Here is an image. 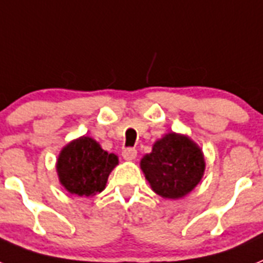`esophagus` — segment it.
I'll list each match as a JSON object with an SVG mask.
<instances>
[{
  "instance_id": "34e87169",
  "label": "esophagus",
  "mask_w": 263,
  "mask_h": 263,
  "mask_svg": "<svg viewBox=\"0 0 263 263\" xmlns=\"http://www.w3.org/2000/svg\"><path fill=\"white\" fill-rule=\"evenodd\" d=\"M138 155V151L135 148H132V147H128V148L123 149V158L125 160H134Z\"/></svg>"
}]
</instances>
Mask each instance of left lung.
I'll return each mask as SVG.
<instances>
[{
    "mask_svg": "<svg viewBox=\"0 0 263 263\" xmlns=\"http://www.w3.org/2000/svg\"><path fill=\"white\" fill-rule=\"evenodd\" d=\"M140 167L158 195L178 199L200 182L204 158L191 139L171 132L154 144L151 154L142 159Z\"/></svg>",
    "mask_w": 263,
    "mask_h": 263,
    "instance_id": "obj_1",
    "label": "left lung"
}]
</instances>
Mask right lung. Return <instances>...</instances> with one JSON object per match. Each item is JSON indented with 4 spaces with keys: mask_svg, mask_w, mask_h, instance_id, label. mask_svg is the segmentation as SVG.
I'll return each instance as SVG.
<instances>
[{
    "mask_svg": "<svg viewBox=\"0 0 263 263\" xmlns=\"http://www.w3.org/2000/svg\"><path fill=\"white\" fill-rule=\"evenodd\" d=\"M118 163V156L101 149L93 139L83 136L64 147L57 160V173L70 194L89 196L104 190Z\"/></svg>",
    "mask_w": 263,
    "mask_h": 263,
    "instance_id": "1",
    "label": "right lung"
}]
</instances>
